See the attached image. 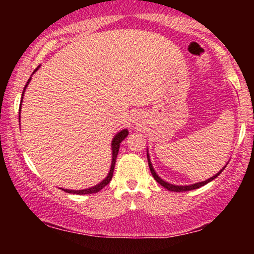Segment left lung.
<instances>
[{
	"label": "left lung",
	"instance_id": "left-lung-1",
	"mask_svg": "<svg viewBox=\"0 0 254 254\" xmlns=\"http://www.w3.org/2000/svg\"><path fill=\"white\" fill-rule=\"evenodd\" d=\"M147 157H148V164H149V169H150V171H151V175H152V177H154L155 180H156V182H157V183L159 184V185H162V186L164 187V189H166V190H171V192H186V190H196V189H199V187H201V186H204V185H206V184L210 183L211 180H214L215 178H216L217 176H220V175H221V172L223 171L225 166H227V165H225L224 168L222 169L220 172H217L216 175L213 176V177H211V178H209V179L204 180V182L196 183V184H192V185H189V186H178V185H172V184H170V183H166V182H164V180H163L162 178H159L157 173L155 172L154 168H152V164H151V162H150V157H149V154H148V152H147Z\"/></svg>",
	"mask_w": 254,
	"mask_h": 254
}]
</instances>
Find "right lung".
Returning a JSON list of instances; mask_svg holds the SVG:
<instances>
[{
	"mask_svg": "<svg viewBox=\"0 0 254 254\" xmlns=\"http://www.w3.org/2000/svg\"><path fill=\"white\" fill-rule=\"evenodd\" d=\"M39 67H40V65H39ZM39 67H37V68H36V70L33 71V74L38 70V68H39ZM30 81H31V77L29 78V81L26 82L25 88H24V91H25L26 86L29 85ZM24 91H23V95H22V100H23ZM20 106H22V103H20V105H19V120H20ZM127 135H128V130H127V129H123L121 131H119V133H118V134L116 135V136L113 137V140H112V144H111V145H112V163H111V169H110L109 175H107V177H106L105 179L103 180V182H100L99 184H97L96 186H92V187H90V189H85V190H65V189H62V190H64V192H67V193H71V194H79V195H82V194H92V193H97V192H99V190H102V189H104V187H105V186L107 185V184H110L111 179H112V177H113L114 164H116V159H117L118 152H119L120 143L125 140V138H126Z\"/></svg>",
	"mask_w": 254,
	"mask_h": 254,
	"instance_id": "obj_1",
	"label": "right lung"
}]
</instances>
